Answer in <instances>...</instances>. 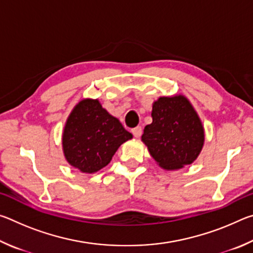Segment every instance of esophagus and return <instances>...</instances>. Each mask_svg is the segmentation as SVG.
<instances>
[{
  "instance_id": "esophagus-1",
  "label": "esophagus",
  "mask_w": 253,
  "mask_h": 253,
  "mask_svg": "<svg viewBox=\"0 0 253 253\" xmlns=\"http://www.w3.org/2000/svg\"><path fill=\"white\" fill-rule=\"evenodd\" d=\"M131 132H132V135H134L135 137H137V138H138V137H140V135H142L143 129H142V127H140V126H137L135 128H132Z\"/></svg>"
}]
</instances>
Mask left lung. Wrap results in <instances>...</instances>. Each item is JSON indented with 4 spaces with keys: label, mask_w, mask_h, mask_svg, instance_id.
Returning <instances> with one entry per match:
<instances>
[{
    "label": "left lung",
    "mask_w": 253,
    "mask_h": 253,
    "mask_svg": "<svg viewBox=\"0 0 253 253\" xmlns=\"http://www.w3.org/2000/svg\"><path fill=\"white\" fill-rule=\"evenodd\" d=\"M152 118L142 140L157 164L168 170L192 164L202 151L204 128L187 98L160 97L153 104Z\"/></svg>",
    "instance_id": "left-lung-1"
}]
</instances>
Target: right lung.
<instances>
[{
	"label": "right lung",
	"mask_w": 253,
	"mask_h": 253,
	"mask_svg": "<svg viewBox=\"0 0 253 253\" xmlns=\"http://www.w3.org/2000/svg\"><path fill=\"white\" fill-rule=\"evenodd\" d=\"M132 135L97 99L77 104L62 135L67 162L83 173H95L108 165L118 147Z\"/></svg>",
	"instance_id": "right-lung-1"
}]
</instances>
